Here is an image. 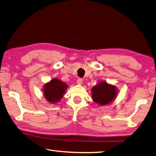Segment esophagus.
Here are the masks:
<instances>
[{
  "instance_id": "esophagus-1",
  "label": "esophagus",
  "mask_w": 156,
  "mask_h": 156,
  "mask_svg": "<svg viewBox=\"0 0 156 156\" xmlns=\"http://www.w3.org/2000/svg\"><path fill=\"white\" fill-rule=\"evenodd\" d=\"M83 80L82 78H78L77 80V83L78 84H81L82 83H83Z\"/></svg>"
}]
</instances>
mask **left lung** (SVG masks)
<instances>
[{
    "label": "left lung",
    "mask_w": 156,
    "mask_h": 156,
    "mask_svg": "<svg viewBox=\"0 0 156 156\" xmlns=\"http://www.w3.org/2000/svg\"><path fill=\"white\" fill-rule=\"evenodd\" d=\"M117 95L115 86L108 84L106 82H101L92 89V98L95 103L106 105L114 100Z\"/></svg>",
    "instance_id": "obj_1"
}]
</instances>
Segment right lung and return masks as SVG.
<instances>
[{
	"mask_svg": "<svg viewBox=\"0 0 156 156\" xmlns=\"http://www.w3.org/2000/svg\"><path fill=\"white\" fill-rule=\"evenodd\" d=\"M67 85L59 80L54 78L50 83L45 84L44 93L46 100L52 103H56L63 98V95L67 89Z\"/></svg>",
	"mask_w": 156,
	"mask_h": 156,
	"instance_id": "add662e5",
	"label": "right lung"
}]
</instances>
